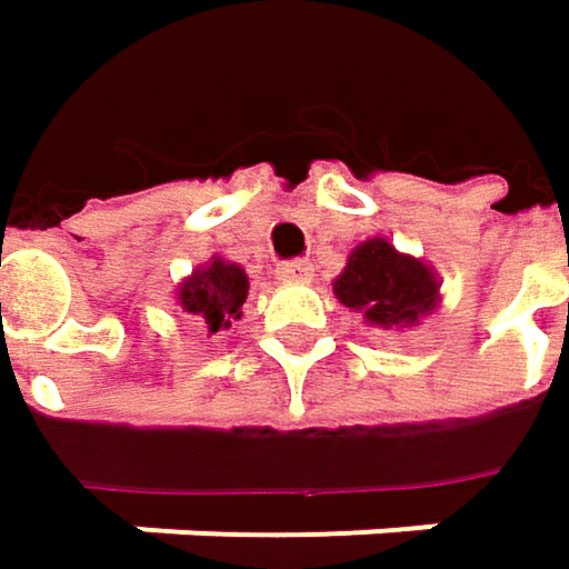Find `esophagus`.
<instances>
[{"label":"esophagus","mask_w":569,"mask_h":569,"mask_svg":"<svg viewBox=\"0 0 569 569\" xmlns=\"http://www.w3.org/2000/svg\"><path fill=\"white\" fill-rule=\"evenodd\" d=\"M310 278H313V264L305 262V259L278 264V281H284V284H305Z\"/></svg>","instance_id":"34e87169"}]
</instances>
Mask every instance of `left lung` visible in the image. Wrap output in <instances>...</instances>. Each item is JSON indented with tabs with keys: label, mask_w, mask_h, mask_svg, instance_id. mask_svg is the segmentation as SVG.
I'll list each match as a JSON object with an SVG mask.
<instances>
[{
	"label": "left lung",
	"mask_w": 569,
	"mask_h": 569,
	"mask_svg": "<svg viewBox=\"0 0 569 569\" xmlns=\"http://www.w3.org/2000/svg\"><path fill=\"white\" fill-rule=\"evenodd\" d=\"M333 295L376 330H415L443 301L437 271L425 259L398 252L386 236H372L349 252Z\"/></svg>",
	"instance_id": "left-lung-1"
}]
</instances>
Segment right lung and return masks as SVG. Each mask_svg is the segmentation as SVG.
Instances as JSON below:
<instances>
[{
	"mask_svg": "<svg viewBox=\"0 0 569 569\" xmlns=\"http://www.w3.org/2000/svg\"><path fill=\"white\" fill-rule=\"evenodd\" d=\"M249 298V274L239 262L213 256L207 264H197L174 288V301L183 313L197 317L210 333L229 330L232 320L242 317Z\"/></svg>",
	"mask_w": 569,
	"mask_h": 569,
	"instance_id": "right-lung-1",
	"label": "right lung"
}]
</instances>
